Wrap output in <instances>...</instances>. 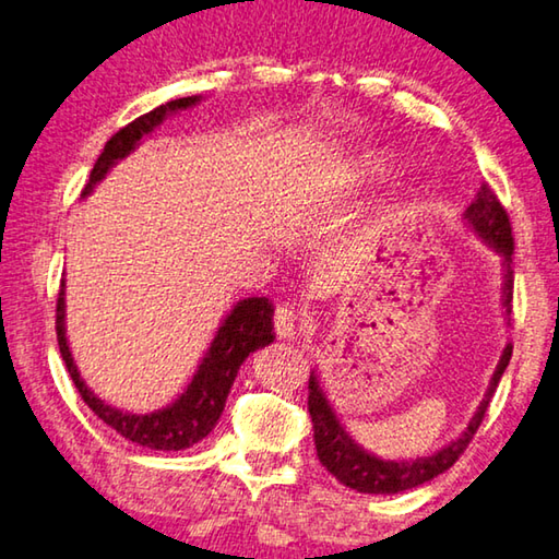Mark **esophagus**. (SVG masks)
<instances>
[{"label": "esophagus", "instance_id": "obj_1", "mask_svg": "<svg viewBox=\"0 0 559 559\" xmlns=\"http://www.w3.org/2000/svg\"><path fill=\"white\" fill-rule=\"evenodd\" d=\"M273 325H276L278 338H296L298 331H300L298 313L294 311V308H288V306L276 308V316H273Z\"/></svg>", "mask_w": 559, "mask_h": 559}]
</instances>
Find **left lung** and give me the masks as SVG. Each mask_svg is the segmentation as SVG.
Listing matches in <instances>:
<instances>
[{
	"label": "left lung",
	"instance_id": "8db88e82",
	"mask_svg": "<svg viewBox=\"0 0 559 559\" xmlns=\"http://www.w3.org/2000/svg\"><path fill=\"white\" fill-rule=\"evenodd\" d=\"M465 221L473 231L483 238V241L495 248L502 255V269H504V283H502V306L504 313L510 316L512 311V251H515V241H512V226L508 218V211L502 209L500 199L495 197L490 186L483 183L477 191V199L467 206ZM512 356V345H504L498 368H495L490 388L483 397L480 407L467 423V428L460 436L448 442L445 448L436 450V453L415 457V460H383L378 455H370L368 450H362L356 440H353L335 415L333 405L328 403V397L321 388V380L313 370L311 380H308V413L313 420V440H316V453L321 465L328 473L335 475V480H341L345 487H353L358 492L370 495H395L411 487H418L423 483L432 480L440 473H445L448 467L455 465V460L465 453V448L471 445L473 436L480 428L485 418L490 397L498 388L500 378L508 368Z\"/></svg>",
	"mask_w": 559,
	"mask_h": 559
}]
</instances>
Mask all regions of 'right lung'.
Instances as JSON below:
<instances>
[{
  "instance_id": "right-lung-1",
  "label": "right lung",
  "mask_w": 559,
  "mask_h": 559,
  "mask_svg": "<svg viewBox=\"0 0 559 559\" xmlns=\"http://www.w3.org/2000/svg\"><path fill=\"white\" fill-rule=\"evenodd\" d=\"M201 102V96H183V99L166 102L156 106L154 111L144 114L136 121L127 123L119 129L109 141H106L102 156L96 158L88 176V183L84 186L82 197H88L94 191V186L99 183L106 174L111 171L114 164L127 158L134 148L141 144V139L164 123L168 114H179L191 109ZM67 306H64V281H61V290L57 298V341L61 358L67 362L69 376H72L79 395L84 397V403L92 407L94 415L111 425L121 438L131 442H139L148 450H186L193 442H199L216 428V423L224 413L226 397L231 393V385L236 380L241 362L251 356L253 350L265 348L273 343V304L269 298H243L231 308V313L224 318V323L218 325V331L211 341L206 356L199 362V370L193 373L191 383L186 385V391L176 397L171 405L162 407L156 413H127L121 407H114L104 403L99 395H94L92 388L84 383V378L79 376V368L72 358L67 341Z\"/></svg>"
}]
</instances>
